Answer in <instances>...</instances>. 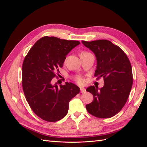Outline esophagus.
<instances>
[{"label": "esophagus", "mask_w": 147, "mask_h": 147, "mask_svg": "<svg viewBox=\"0 0 147 147\" xmlns=\"http://www.w3.org/2000/svg\"><path fill=\"white\" fill-rule=\"evenodd\" d=\"M80 91H81V92H82V93H84V92L86 91V90H85V89H84V88H83V87H80Z\"/></svg>", "instance_id": "obj_1"}]
</instances>
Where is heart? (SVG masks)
Returning a JSON list of instances; mask_svg holds the SVG:
<instances>
[{"instance_id":"obj_1","label":"heart","mask_w":147,"mask_h":147,"mask_svg":"<svg viewBox=\"0 0 147 147\" xmlns=\"http://www.w3.org/2000/svg\"><path fill=\"white\" fill-rule=\"evenodd\" d=\"M88 53V52H86V51H82V52L80 53V55L85 54V53ZM75 80H76V82H77L78 83L81 84V83H83V78H82L81 76H80V75H77V76L75 77Z\"/></svg>"}]
</instances>
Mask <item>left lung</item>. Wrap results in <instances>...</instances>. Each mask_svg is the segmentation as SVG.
Listing matches in <instances>:
<instances>
[{
    "mask_svg": "<svg viewBox=\"0 0 147 147\" xmlns=\"http://www.w3.org/2000/svg\"><path fill=\"white\" fill-rule=\"evenodd\" d=\"M94 53L97 80L104 78V87L91 86L86 89L93 96V101L86 105L91 115L108 118L117 115L126 103L132 86V67L125 53L107 40L82 41Z\"/></svg>",
    "mask_w": 147,
    "mask_h": 147,
    "instance_id": "obj_1",
    "label": "left lung"
}]
</instances>
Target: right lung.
Wrapping results in <instances>:
<instances>
[{
	"instance_id": "obj_1",
	"label": "right lung",
	"mask_w": 147,
	"mask_h": 147,
	"mask_svg": "<svg viewBox=\"0 0 147 147\" xmlns=\"http://www.w3.org/2000/svg\"><path fill=\"white\" fill-rule=\"evenodd\" d=\"M80 43L55 37L45 36L37 40L26 56L22 67V86L30 109L38 117L48 122L63 118L69 103L80 92V88L66 82L53 85L65 56Z\"/></svg>"
}]
</instances>
